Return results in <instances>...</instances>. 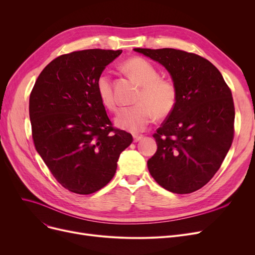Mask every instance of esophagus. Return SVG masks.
<instances>
[{
	"instance_id": "esophagus-1",
	"label": "esophagus",
	"mask_w": 255,
	"mask_h": 255,
	"mask_svg": "<svg viewBox=\"0 0 255 255\" xmlns=\"http://www.w3.org/2000/svg\"><path fill=\"white\" fill-rule=\"evenodd\" d=\"M142 137H143L142 135H134V136H133V141H134V142H137V141H139Z\"/></svg>"
}]
</instances>
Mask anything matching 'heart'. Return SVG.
Here are the masks:
<instances>
[{
	"label": "heart",
	"mask_w": 255,
	"mask_h": 255,
	"mask_svg": "<svg viewBox=\"0 0 255 255\" xmlns=\"http://www.w3.org/2000/svg\"><path fill=\"white\" fill-rule=\"evenodd\" d=\"M124 70L141 86L136 104L123 107L118 113L116 124L131 132H140L156 118H164L175 109L178 99L176 84L170 78L160 77L156 67L142 58H132L123 64ZM98 96L105 107L115 110L116 99L110 72H102L96 80Z\"/></svg>",
	"instance_id": "obj_1"
}]
</instances>
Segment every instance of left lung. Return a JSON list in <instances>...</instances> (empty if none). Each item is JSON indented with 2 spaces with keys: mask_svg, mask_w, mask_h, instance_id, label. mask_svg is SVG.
<instances>
[{
  "mask_svg": "<svg viewBox=\"0 0 255 255\" xmlns=\"http://www.w3.org/2000/svg\"><path fill=\"white\" fill-rule=\"evenodd\" d=\"M163 65L178 90L175 109L154 133L148 168L164 189L187 194L204 187L233 143L235 105L220 71L207 59L175 48H134Z\"/></svg>",
  "mask_w": 255,
  "mask_h": 255,
  "instance_id": "left-lung-1",
  "label": "left lung"
}]
</instances>
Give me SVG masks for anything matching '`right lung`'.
<instances>
[{
    "mask_svg": "<svg viewBox=\"0 0 255 255\" xmlns=\"http://www.w3.org/2000/svg\"><path fill=\"white\" fill-rule=\"evenodd\" d=\"M122 50L85 49L52 60L30 95L35 148L55 179L77 194L100 190L114 178L117 162L133 141L115 128L96 80Z\"/></svg>",
    "mask_w": 255,
    "mask_h": 255,
    "instance_id": "add662e5",
    "label": "right lung"
}]
</instances>
